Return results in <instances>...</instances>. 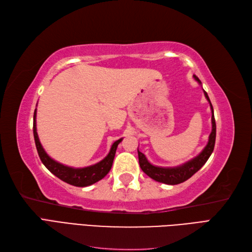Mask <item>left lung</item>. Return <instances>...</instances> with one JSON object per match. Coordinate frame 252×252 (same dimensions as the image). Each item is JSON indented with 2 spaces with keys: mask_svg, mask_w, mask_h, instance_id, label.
I'll return each mask as SVG.
<instances>
[{
  "mask_svg": "<svg viewBox=\"0 0 252 252\" xmlns=\"http://www.w3.org/2000/svg\"><path fill=\"white\" fill-rule=\"evenodd\" d=\"M194 80L201 84V81L196 75H193ZM204 94L207 98V101L210 104V108H211V124H212V130L209 135V140L207 145H206L205 148L202 150L201 154L199 156H196L190 161L182 164L177 167H158L155 166L148 162V159L143 155L142 152L138 148V155H139V163L141 169L146 173L149 178L154 179L157 182L159 183H164V184H168V185H177L180 184V183H183L187 181L189 178H191L192 175L199 171L203 165L207 162V159L211 156L213 148H215V144H216V134H217V126H216V120L215 116H213V107L211 105V102L209 100V96L207 93L204 90Z\"/></svg>",
  "mask_w": 252,
  "mask_h": 252,
  "instance_id": "left-lung-1",
  "label": "left lung"
}]
</instances>
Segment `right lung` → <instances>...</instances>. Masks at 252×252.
<instances>
[{"label": "right lung", "instance_id": "add662e5", "mask_svg": "<svg viewBox=\"0 0 252 252\" xmlns=\"http://www.w3.org/2000/svg\"><path fill=\"white\" fill-rule=\"evenodd\" d=\"M35 118L36 108L33 113V136L37 154H39V157L45 167L60 180L77 187H86L94 184L97 181L102 180L105 175L109 172L113 163L114 156H116L118 145L123 139H120L112 144L109 154L107 155V157L104 158L101 162L88 167H84V168H73V167L66 166L55 161V159L51 158L46 154V151L44 150L43 146L41 145L39 136H37Z\"/></svg>", "mask_w": 252, "mask_h": 252}]
</instances>
